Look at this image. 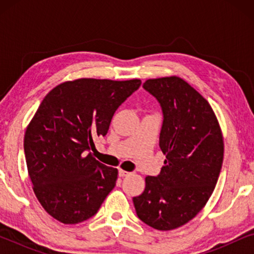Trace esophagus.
Returning <instances> with one entry per match:
<instances>
[{"label":"esophagus","instance_id":"34e87169","mask_svg":"<svg viewBox=\"0 0 254 254\" xmlns=\"http://www.w3.org/2000/svg\"><path fill=\"white\" fill-rule=\"evenodd\" d=\"M130 175V172H127V171H125V170H119V176L120 177H127V176H129Z\"/></svg>","mask_w":254,"mask_h":254}]
</instances>
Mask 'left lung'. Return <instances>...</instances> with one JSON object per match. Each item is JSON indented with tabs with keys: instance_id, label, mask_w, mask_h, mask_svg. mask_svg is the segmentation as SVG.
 Returning <instances> with one entry per match:
<instances>
[{
	"instance_id": "8db88e82",
	"label": "left lung",
	"mask_w": 254,
	"mask_h": 254,
	"mask_svg": "<svg viewBox=\"0 0 254 254\" xmlns=\"http://www.w3.org/2000/svg\"><path fill=\"white\" fill-rule=\"evenodd\" d=\"M163 111L159 147L166 159L161 173L145 177L133 197L138 218L157 230L186 224L209 200L220 176L224 143L210 104L178 76L143 83Z\"/></svg>"
}]
</instances>
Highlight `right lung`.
Returning a JSON list of instances; mask_svg holds the SVG:
<instances>
[{"mask_svg": "<svg viewBox=\"0 0 254 254\" xmlns=\"http://www.w3.org/2000/svg\"><path fill=\"white\" fill-rule=\"evenodd\" d=\"M141 79L78 78L47 93L26 128L24 152L44 209L64 224L92 217L114 189L118 170L88 151L105 136L113 114Z\"/></svg>", "mask_w": 254, "mask_h": 254, "instance_id": "add662e5", "label": "right lung"}]
</instances>
